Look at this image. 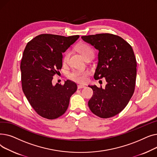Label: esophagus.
<instances>
[{
  "instance_id": "obj_1",
  "label": "esophagus",
  "mask_w": 157,
  "mask_h": 157,
  "mask_svg": "<svg viewBox=\"0 0 157 157\" xmlns=\"http://www.w3.org/2000/svg\"><path fill=\"white\" fill-rule=\"evenodd\" d=\"M86 86H84V85H79L78 86V89H81V88H85Z\"/></svg>"
}]
</instances>
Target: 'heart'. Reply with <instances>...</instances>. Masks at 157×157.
Segmentation results:
<instances>
[{
  "label": "heart",
  "mask_w": 157,
  "mask_h": 157,
  "mask_svg": "<svg viewBox=\"0 0 157 157\" xmlns=\"http://www.w3.org/2000/svg\"><path fill=\"white\" fill-rule=\"evenodd\" d=\"M77 50L81 54V55L86 59L88 57H93L94 52L92 49L89 46L85 44H82L77 46ZM69 56V52H66L63 55V63L65 64L68 62ZM88 76V72L86 71H73L68 74V78L77 83H85L87 79Z\"/></svg>",
  "instance_id": "b5f03b06"
}]
</instances>
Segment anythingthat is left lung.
I'll list each match as a JSON object with an SVG mask.
<instances>
[{
  "mask_svg": "<svg viewBox=\"0 0 157 157\" xmlns=\"http://www.w3.org/2000/svg\"><path fill=\"white\" fill-rule=\"evenodd\" d=\"M81 38L98 50L94 78H105L107 82L105 89L88 86L94 91L88 107L98 117H113L125 108L134 92L137 62L132 48L121 37L108 33Z\"/></svg>",
  "mask_w": 157,
  "mask_h": 157,
  "instance_id": "1",
  "label": "left lung"
}]
</instances>
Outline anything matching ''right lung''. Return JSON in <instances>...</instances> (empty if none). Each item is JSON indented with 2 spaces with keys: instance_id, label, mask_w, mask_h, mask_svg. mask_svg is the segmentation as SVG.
<instances>
[{
  "instance_id": "obj_1",
  "label": "right lung",
  "mask_w": 157,
  "mask_h": 157,
  "mask_svg": "<svg viewBox=\"0 0 157 157\" xmlns=\"http://www.w3.org/2000/svg\"><path fill=\"white\" fill-rule=\"evenodd\" d=\"M79 37L43 34L29 41L24 49L20 64L22 90L32 108L43 118L61 117L77 90L72 81L53 86L52 79L62 69V53Z\"/></svg>"
}]
</instances>
